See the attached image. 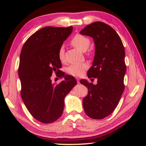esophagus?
<instances>
[{"instance_id":"34e87169","label":"esophagus","mask_w":146,"mask_h":146,"mask_svg":"<svg viewBox=\"0 0 146 146\" xmlns=\"http://www.w3.org/2000/svg\"><path fill=\"white\" fill-rule=\"evenodd\" d=\"M76 80H77V83L78 84V83H79V78H78V77H76Z\"/></svg>"}]
</instances>
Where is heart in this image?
<instances>
[{
	"mask_svg": "<svg viewBox=\"0 0 146 146\" xmlns=\"http://www.w3.org/2000/svg\"><path fill=\"white\" fill-rule=\"evenodd\" d=\"M71 44L81 51H86L88 50L89 47H90L91 41L90 38L82 35L77 34L71 40ZM58 56L59 60L62 62H64L65 57H64V48L63 46H61L59 48ZM89 66L87 63L71 64L66 69V71L69 75L79 76L82 75L84 71L87 70Z\"/></svg>",
	"mask_w": 146,
	"mask_h": 146,
	"instance_id": "obj_1",
	"label": "heart"
}]
</instances>
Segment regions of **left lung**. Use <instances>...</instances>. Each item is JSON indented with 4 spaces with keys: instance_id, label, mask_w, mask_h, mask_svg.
<instances>
[{
    "instance_id": "1",
    "label": "left lung",
    "mask_w": 146,
    "mask_h": 146,
    "mask_svg": "<svg viewBox=\"0 0 146 146\" xmlns=\"http://www.w3.org/2000/svg\"><path fill=\"white\" fill-rule=\"evenodd\" d=\"M80 33L95 42V57L87 75L90 78H97L96 85L80 80L88 88V95L82 100L84 110L89 117L102 119L115 110L124 90V47L114 29L102 22L89 24Z\"/></svg>"
}]
</instances>
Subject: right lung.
Here are the masks:
<instances>
[{
  "label": "right lung",
  "mask_w": 146,
  "mask_h": 146,
  "mask_svg": "<svg viewBox=\"0 0 146 146\" xmlns=\"http://www.w3.org/2000/svg\"><path fill=\"white\" fill-rule=\"evenodd\" d=\"M72 31V26L45 27L29 36L22 48L19 67L21 95L30 114L40 122L51 123L61 117L64 98L76 84L73 76L62 71L58 77H64V80L54 84L51 80L53 72L60 71L59 48Z\"/></svg>",
  "instance_id": "right-lung-1"
}]
</instances>
